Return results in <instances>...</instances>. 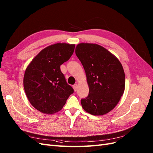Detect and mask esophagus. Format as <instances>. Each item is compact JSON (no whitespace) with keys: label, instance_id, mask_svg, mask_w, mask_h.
<instances>
[{"label":"esophagus","instance_id":"34e87169","mask_svg":"<svg viewBox=\"0 0 153 153\" xmlns=\"http://www.w3.org/2000/svg\"><path fill=\"white\" fill-rule=\"evenodd\" d=\"M73 89L75 90V91H76L78 89V85L77 84H75L73 85Z\"/></svg>","mask_w":153,"mask_h":153}]
</instances>
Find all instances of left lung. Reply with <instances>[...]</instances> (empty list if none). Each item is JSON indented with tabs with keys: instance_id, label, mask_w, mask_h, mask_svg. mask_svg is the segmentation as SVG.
<instances>
[{
	"instance_id": "obj_1",
	"label": "left lung",
	"mask_w": 153,
	"mask_h": 153,
	"mask_svg": "<svg viewBox=\"0 0 153 153\" xmlns=\"http://www.w3.org/2000/svg\"><path fill=\"white\" fill-rule=\"evenodd\" d=\"M75 53L84 67L89 92L81 100L82 108L94 115L112 110L119 101L125 88V75L116 57L97 44L80 43Z\"/></svg>"
}]
</instances>
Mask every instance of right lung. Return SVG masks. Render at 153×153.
<instances>
[{
  "mask_svg": "<svg viewBox=\"0 0 153 153\" xmlns=\"http://www.w3.org/2000/svg\"><path fill=\"white\" fill-rule=\"evenodd\" d=\"M75 47V45L67 43L48 46L27 66L24 77L25 94L31 105L41 112H59L73 93L60 66L70 59Z\"/></svg>",
  "mask_w": 153,
  "mask_h": 153,
  "instance_id": "obj_1",
  "label": "right lung"
}]
</instances>
